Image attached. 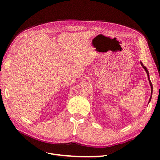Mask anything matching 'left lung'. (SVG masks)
Instances as JSON below:
<instances>
[{
  "label": "left lung",
  "instance_id": "1",
  "mask_svg": "<svg viewBox=\"0 0 160 160\" xmlns=\"http://www.w3.org/2000/svg\"><path fill=\"white\" fill-rule=\"evenodd\" d=\"M141 65H142V66L143 67V68L145 69V71H146V72H147V75H148V80H149V84H150V86H151V89H152V91H151V97H150V98H149V102L148 103H149V101H151V99H152V92H153V86H152V82H151V81H150V79H149V72H148V69H147V68L146 67H145L143 65V63L142 62H141Z\"/></svg>",
  "mask_w": 160,
  "mask_h": 160
}]
</instances>
